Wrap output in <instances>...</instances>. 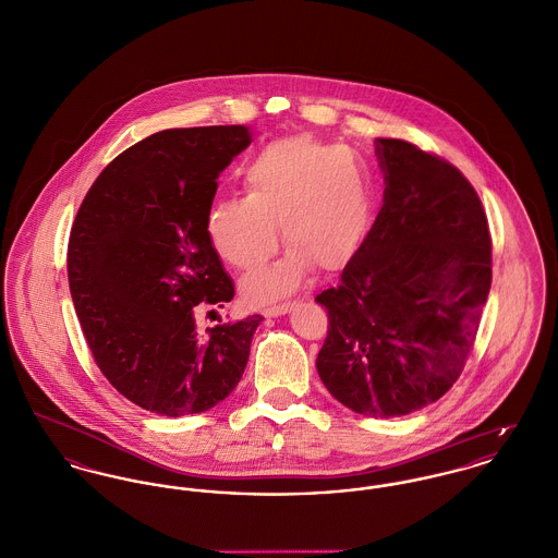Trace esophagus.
Listing matches in <instances>:
<instances>
[{
	"label": "esophagus",
	"instance_id": "esophagus-1",
	"mask_svg": "<svg viewBox=\"0 0 558 558\" xmlns=\"http://www.w3.org/2000/svg\"><path fill=\"white\" fill-rule=\"evenodd\" d=\"M294 308V302H283V304H277V306H268L264 308V315L266 317H277V315H286Z\"/></svg>",
	"mask_w": 558,
	"mask_h": 558
}]
</instances>
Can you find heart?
Masks as SVG:
<instances>
[{"mask_svg": "<svg viewBox=\"0 0 558 558\" xmlns=\"http://www.w3.org/2000/svg\"><path fill=\"white\" fill-rule=\"evenodd\" d=\"M243 180L245 196L222 198L207 214L216 252L239 270L258 268L279 247V226L290 247L277 264L243 279L247 302L288 296L311 266L335 272L360 252L371 226V192L344 151L311 135L283 137L247 162Z\"/></svg>", "mask_w": 558, "mask_h": 558, "instance_id": "1", "label": "heart"}]
</instances>
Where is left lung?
<instances>
[{
	"label": "left lung",
	"instance_id": "1",
	"mask_svg": "<svg viewBox=\"0 0 558 558\" xmlns=\"http://www.w3.org/2000/svg\"><path fill=\"white\" fill-rule=\"evenodd\" d=\"M383 207L335 288L317 355L326 389L374 418L440 400L465 366L490 290L483 203L445 158L374 140Z\"/></svg>",
	"mask_w": 558,
	"mask_h": 558
}]
</instances>
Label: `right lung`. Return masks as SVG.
Here are the masks:
<instances>
[{"instance_id": "add662e5", "label": "right lung", "mask_w": 558, "mask_h": 558, "mask_svg": "<svg viewBox=\"0 0 558 558\" xmlns=\"http://www.w3.org/2000/svg\"><path fill=\"white\" fill-rule=\"evenodd\" d=\"M252 144L243 124L167 129L118 154L75 216L68 277L99 371L133 404L182 416L239 385L260 315L196 332L194 308L234 286L207 234L218 178Z\"/></svg>"}]
</instances>
